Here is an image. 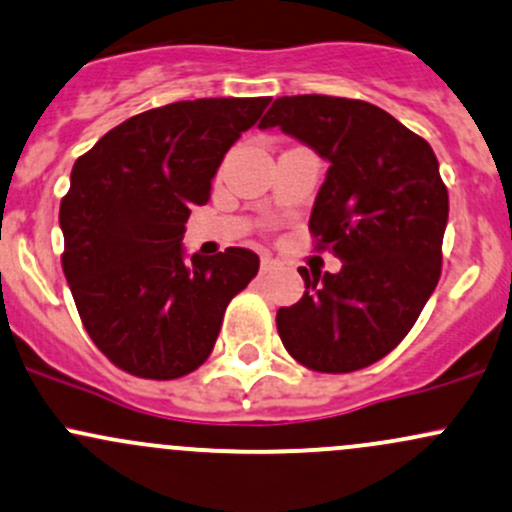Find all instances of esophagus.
<instances>
[{
	"mask_svg": "<svg viewBox=\"0 0 512 512\" xmlns=\"http://www.w3.org/2000/svg\"><path fill=\"white\" fill-rule=\"evenodd\" d=\"M274 267H277V260H274V257H270V255H262L260 270L262 272H270V270H274Z\"/></svg>",
	"mask_w": 512,
	"mask_h": 512,
	"instance_id": "obj_1",
	"label": "esophagus"
}]
</instances>
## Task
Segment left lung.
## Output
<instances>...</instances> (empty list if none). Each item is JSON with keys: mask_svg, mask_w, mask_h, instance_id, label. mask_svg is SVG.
I'll list each match as a JSON object with an SVG mask.
<instances>
[{"mask_svg": "<svg viewBox=\"0 0 512 512\" xmlns=\"http://www.w3.org/2000/svg\"><path fill=\"white\" fill-rule=\"evenodd\" d=\"M328 159L309 218L316 250L338 274L306 272L304 297L277 311V331L297 363L353 373L385 358L410 333L441 277L449 193L427 139L365 100L277 98L260 122Z\"/></svg>", "mask_w": 512, "mask_h": 512, "instance_id": "8db88e82", "label": "left lung"}]
</instances>
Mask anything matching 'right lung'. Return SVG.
Returning <instances> with one entry per match:
<instances>
[{
	"mask_svg": "<svg viewBox=\"0 0 512 512\" xmlns=\"http://www.w3.org/2000/svg\"><path fill=\"white\" fill-rule=\"evenodd\" d=\"M270 98H201L139 112L73 164L61 201L63 274L110 363L176 380L206 363L230 299L260 257L228 247L184 262V223L211 198L225 152Z\"/></svg>",
	"mask_w": 512,
	"mask_h": 512,
	"instance_id": "1",
	"label": "right lung"
}]
</instances>
